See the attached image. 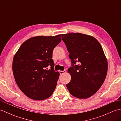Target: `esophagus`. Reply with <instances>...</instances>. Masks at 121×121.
<instances>
[{"label":"esophagus","mask_w":121,"mask_h":121,"mask_svg":"<svg viewBox=\"0 0 121 121\" xmlns=\"http://www.w3.org/2000/svg\"><path fill=\"white\" fill-rule=\"evenodd\" d=\"M66 72L65 71H59V73H60V75H62L64 73H65Z\"/></svg>","instance_id":"obj_1"}]
</instances>
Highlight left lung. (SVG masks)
<instances>
[{"mask_svg": "<svg viewBox=\"0 0 121 121\" xmlns=\"http://www.w3.org/2000/svg\"><path fill=\"white\" fill-rule=\"evenodd\" d=\"M61 36L72 64L68 70L71 79L67 88L74 97L88 98L98 91L106 78L108 62L104 50L91 36L70 33Z\"/></svg>", "mask_w": 121, "mask_h": 121, "instance_id": "8db88e82", "label": "left lung"}]
</instances>
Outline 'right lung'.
<instances>
[{
  "mask_svg": "<svg viewBox=\"0 0 121 121\" xmlns=\"http://www.w3.org/2000/svg\"><path fill=\"white\" fill-rule=\"evenodd\" d=\"M61 41L60 34L32 37L22 43L14 55L12 70L15 81L30 98L42 100L53 94L60 74L53 69L52 52Z\"/></svg>",
  "mask_w": 121,
  "mask_h": 121,
  "instance_id": "right-lung-1",
  "label": "right lung"
}]
</instances>
